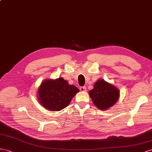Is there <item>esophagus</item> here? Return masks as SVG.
Instances as JSON below:
<instances>
[{
	"instance_id": "obj_1",
	"label": "esophagus",
	"mask_w": 152,
	"mask_h": 152,
	"mask_svg": "<svg viewBox=\"0 0 152 152\" xmlns=\"http://www.w3.org/2000/svg\"><path fill=\"white\" fill-rule=\"evenodd\" d=\"M80 90L81 92H85V91H86L87 89H86V87H80Z\"/></svg>"
}]
</instances>
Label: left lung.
<instances>
[{"instance_id":"1","label":"left lung","mask_w":152,"mask_h":152,"mask_svg":"<svg viewBox=\"0 0 152 152\" xmlns=\"http://www.w3.org/2000/svg\"><path fill=\"white\" fill-rule=\"evenodd\" d=\"M93 103L99 110H108L118 102L120 92L119 89L103 79H99L94 83V88L88 92Z\"/></svg>"}]
</instances>
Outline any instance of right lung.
Returning a JSON list of instances; mask_svg holds the SVG:
<instances>
[{"mask_svg":"<svg viewBox=\"0 0 152 152\" xmlns=\"http://www.w3.org/2000/svg\"><path fill=\"white\" fill-rule=\"evenodd\" d=\"M79 89L69 85L67 80L60 77L57 79H46L38 88V100L45 109L60 111L67 107Z\"/></svg>","mask_w":152,"mask_h":152,"instance_id":"obj_1","label":"right lung"}]
</instances>
